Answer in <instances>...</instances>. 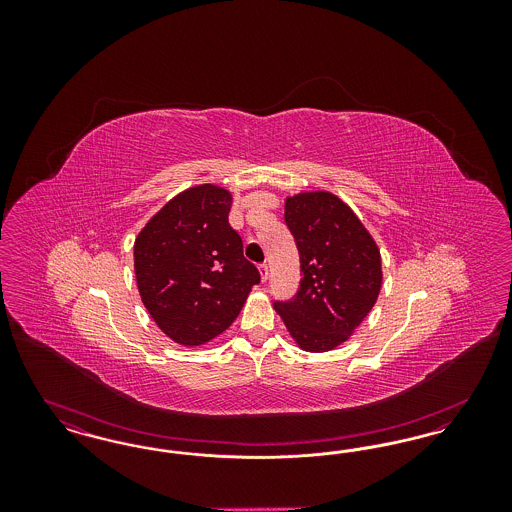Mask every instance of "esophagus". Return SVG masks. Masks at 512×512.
Here are the masks:
<instances>
[{"label":"esophagus","instance_id":"1","mask_svg":"<svg viewBox=\"0 0 512 512\" xmlns=\"http://www.w3.org/2000/svg\"><path fill=\"white\" fill-rule=\"evenodd\" d=\"M259 276H261V282H267V278H268L267 265H259Z\"/></svg>","mask_w":512,"mask_h":512}]
</instances>
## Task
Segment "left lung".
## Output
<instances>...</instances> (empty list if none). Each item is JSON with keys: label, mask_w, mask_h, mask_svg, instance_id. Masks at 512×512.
Wrapping results in <instances>:
<instances>
[{"label": "left lung", "mask_w": 512, "mask_h": 512, "mask_svg": "<svg viewBox=\"0 0 512 512\" xmlns=\"http://www.w3.org/2000/svg\"><path fill=\"white\" fill-rule=\"evenodd\" d=\"M284 219L303 278L292 299L276 301L274 309L297 347L332 351L353 336L378 299L380 249L351 207L330 192L286 197Z\"/></svg>", "instance_id": "left-lung-1"}]
</instances>
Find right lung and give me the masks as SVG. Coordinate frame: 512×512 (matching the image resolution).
Wrapping results in <instances>:
<instances>
[{
    "label": "right lung",
    "mask_w": 512,
    "mask_h": 512,
    "mask_svg": "<svg viewBox=\"0 0 512 512\" xmlns=\"http://www.w3.org/2000/svg\"><path fill=\"white\" fill-rule=\"evenodd\" d=\"M232 194L199 184L174 195L134 242V272L147 313L172 341L195 347L222 334L244 307L259 270L228 224Z\"/></svg>",
    "instance_id": "right-lung-1"
}]
</instances>
